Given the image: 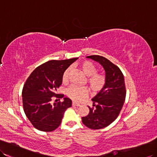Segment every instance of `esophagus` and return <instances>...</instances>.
Returning <instances> with one entry per match:
<instances>
[{"mask_svg":"<svg viewBox=\"0 0 157 157\" xmlns=\"http://www.w3.org/2000/svg\"><path fill=\"white\" fill-rule=\"evenodd\" d=\"M72 105H73V106H81V105L78 104V103H76V102H72Z\"/></svg>","mask_w":157,"mask_h":157,"instance_id":"esophagus-1","label":"esophagus"}]
</instances>
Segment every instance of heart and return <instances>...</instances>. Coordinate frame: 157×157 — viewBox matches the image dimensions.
<instances>
[{
  "mask_svg": "<svg viewBox=\"0 0 157 157\" xmlns=\"http://www.w3.org/2000/svg\"><path fill=\"white\" fill-rule=\"evenodd\" d=\"M85 75L89 76L88 82L92 90L98 92L103 89L106 83L105 76L102 74L97 73V68L90 61H83L79 64ZM70 68L64 72L63 75V82H67L69 78ZM89 89L86 87H79L72 85L67 90V96L75 102L81 101L83 98L89 95Z\"/></svg>",
  "mask_w": 157,
  "mask_h": 157,
  "instance_id": "b5f03b06",
  "label": "heart"
}]
</instances>
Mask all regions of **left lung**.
Returning <instances> with one entry per match:
<instances>
[{
	"label": "left lung",
	"mask_w": 157,
	"mask_h": 157,
	"mask_svg": "<svg viewBox=\"0 0 157 157\" xmlns=\"http://www.w3.org/2000/svg\"><path fill=\"white\" fill-rule=\"evenodd\" d=\"M101 64L105 71L106 83L103 89L92 98L93 107L82 117L83 124L91 129H101L111 124L118 117L126 97V88L123 72L115 64L99 55L88 56Z\"/></svg>",
	"instance_id": "1"
}]
</instances>
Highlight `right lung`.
I'll list each match as a JSON object with an SVG mask.
<instances>
[{"mask_svg":"<svg viewBox=\"0 0 157 157\" xmlns=\"http://www.w3.org/2000/svg\"><path fill=\"white\" fill-rule=\"evenodd\" d=\"M78 58L52 60L34 69L26 81L22 92L24 111L34 128L41 131H54L62 121L65 110L72 106L67 97L63 102L52 103L53 97L63 98L56 94L63 82L64 72Z\"/></svg>","mask_w":157,"mask_h":157,"instance_id":"1","label":"right lung"}]
</instances>
